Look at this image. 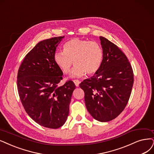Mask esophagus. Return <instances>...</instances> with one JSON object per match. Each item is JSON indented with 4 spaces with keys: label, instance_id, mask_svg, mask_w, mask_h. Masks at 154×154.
Masks as SVG:
<instances>
[{
    "label": "esophagus",
    "instance_id": "obj_1",
    "mask_svg": "<svg viewBox=\"0 0 154 154\" xmlns=\"http://www.w3.org/2000/svg\"><path fill=\"white\" fill-rule=\"evenodd\" d=\"M73 82H74V84H75V86L77 87H78L79 84H80V81H79V80H73Z\"/></svg>",
    "mask_w": 154,
    "mask_h": 154
}]
</instances>
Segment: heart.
<instances>
[{"label": "heart", "mask_w": 154, "mask_h": 154, "mask_svg": "<svg viewBox=\"0 0 154 154\" xmlns=\"http://www.w3.org/2000/svg\"><path fill=\"white\" fill-rule=\"evenodd\" d=\"M63 51L55 53L54 63L65 74L70 73L73 63V77H82L86 73L93 75L100 69L103 59L101 45L88 40L70 39L63 45Z\"/></svg>", "instance_id": "b5f03b06"}]
</instances>
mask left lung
I'll use <instances>...</instances> for the list:
<instances>
[{"label":"left lung","mask_w":154,"mask_h":154,"mask_svg":"<svg viewBox=\"0 0 154 154\" xmlns=\"http://www.w3.org/2000/svg\"><path fill=\"white\" fill-rule=\"evenodd\" d=\"M103 59L98 71L79 86L85 103L94 119L108 122L116 118L127 105L134 83L131 65L116 44L100 37Z\"/></svg>","instance_id":"left-lung-1"}]
</instances>
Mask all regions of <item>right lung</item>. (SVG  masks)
<instances>
[{
    "instance_id": "1",
    "label": "right lung",
    "mask_w": 154,
    "mask_h": 154,
    "mask_svg": "<svg viewBox=\"0 0 154 154\" xmlns=\"http://www.w3.org/2000/svg\"><path fill=\"white\" fill-rule=\"evenodd\" d=\"M64 37L39 42L23 60L17 76L21 103L33 120L45 128L57 129L66 122L75 85L72 81L63 86V72L56 65V47Z\"/></svg>"
}]
</instances>
